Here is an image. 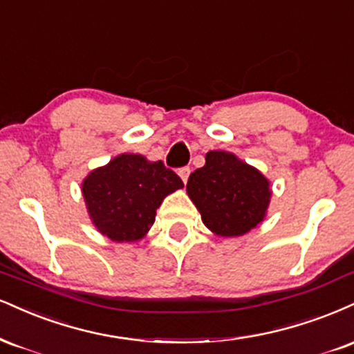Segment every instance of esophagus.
I'll list each match as a JSON object with an SVG mask.
<instances>
[{"instance_id":"34e87169","label":"esophagus","mask_w":354,"mask_h":354,"mask_svg":"<svg viewBox=\"0 0 354 354\" xmlns=\"http://www.w3.org/2000/svg\"><path fill=\"white\" fill-rule=\"evenodd\" d=\"M189 173H191V169L188 168V166H183V168L178 169V174H180V176H181L183 183H186V181H188V178H189Z\"/></svg>"}]
</instances>
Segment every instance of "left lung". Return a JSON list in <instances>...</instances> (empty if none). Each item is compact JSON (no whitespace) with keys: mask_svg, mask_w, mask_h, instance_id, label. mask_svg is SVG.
I'll list each match as a JSON object with an SVG mask.
<instances>
[{"mask_svg":"<svg viewBox=\"0 0 354 354\" xmlns=\"http://www.w3.org/2000/svg\"><path fill=\"white\" fill-rule=\"evenodd\" d=\"M186 191L203 223L223 237L242 236L262 223L270 201L263 174L227 151L207 153L206 165L189 174Z\"/></svg>","mask_w":354,"mask_h":354,"instance_id":"8db88e82","label":"left lung"}]
</instances>
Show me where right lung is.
<instances>
[{
  "label": "right lung",
  "instance_id": "right-lung-1",
  "mask_svg": "<svg viewBox=\"0 0 354 354\" xmlns=\"http://www.w3.org/2000/svg\"><path fill=\"white\" fill-rule=\"evenodd\" d=\"M183 188L181 178L163 161L123 155L85 178L82 193L97 229L115 242L142 239L155 223L165 196Z\"/></svg>",
  "mask_w": 354,
  "mask_h": 354
}]
</instances>
